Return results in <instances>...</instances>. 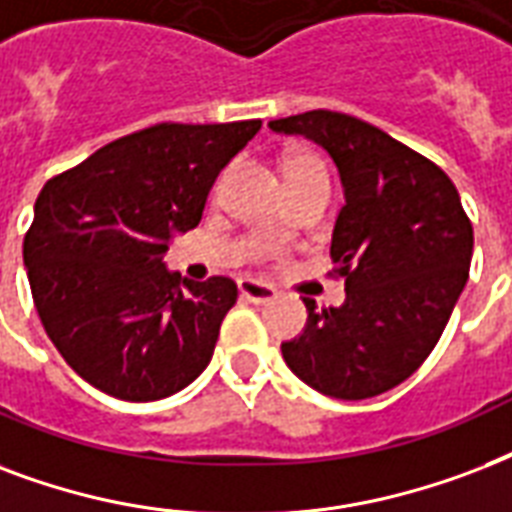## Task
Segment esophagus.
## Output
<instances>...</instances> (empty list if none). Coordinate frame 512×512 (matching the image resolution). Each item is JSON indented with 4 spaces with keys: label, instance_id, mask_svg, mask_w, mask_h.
<instances>
[{
    "label": "esophagus",
    "instance_id": "1",
    "mask_svg": "<svg viewBox=\"0 0 512 512\" xmlns=\"http://www.w3.org/2000/svg\"><path fill=\"white\" fill-rule=\"evenodd\" d=\"M237 288H240V293H243L248 301H253V304H267V301H272L277 296V291L272 285L259 283V280H253V277H240V280H237Z\"/></svg>",
    "mask_w": 512,
    "mask_h": 512
}]
</instances>
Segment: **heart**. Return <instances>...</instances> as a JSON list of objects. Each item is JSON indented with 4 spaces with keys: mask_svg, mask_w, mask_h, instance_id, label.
<instances>
[{
    "mask_svg": "<svg viewBox=\"0 0 512 512\" xmlns=\"http://www.w3.org/2000/svg\"><path fill=\"white\" fill-rule=\"evenodd\" d=\"M285 181L291 186V192L296 189H307V186H328V168L323 157L310 149H296V152H288L283 160ZM232 173V168H227L221 173V181ZM269 245H259V253H267Z\"/></svg>",
    "mask_w": 512,
    "mask_h": 512,
    "instance_id": "obj_1",
    "label": "heart"
}]
</instances>
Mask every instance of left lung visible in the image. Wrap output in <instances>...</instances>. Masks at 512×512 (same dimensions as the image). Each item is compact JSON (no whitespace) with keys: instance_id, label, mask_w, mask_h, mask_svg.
Segmentation results:
<instances>
[{"instance_id":"left-lung-1","label":"left lung","mask_w":512,"mask_h":512,"mask_svg":"<svg viewBox=\"0 0 512 512\" xmlns=\"http://www.w3.org/2000/svg\"><path fill=\"white\" fill-rule=\"evenodd\" d=\"M269 128L323 146L344 186L331 259L347 301L320 310L304 296L307 328L283 344L285 363L328 398L382 395L425 363L470 275L473 224L457 186L350 114L315 109Z\"/></svg>"}]
</instances>
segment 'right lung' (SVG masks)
<instances>
[{"label": "right lung", "instance_id": "right-lung-1", "mask_svg": "<svg viewBox=\"0 0 512 512\" xmlns=\"http://www.w3.org/2000/svg\"><path fill=\"white\" fill-rule=\"evenodd\" d=\"M259 128L160 122L42 186L23 264L50 342L85 382L146 403L211 363L235 280H181L162 259L170 237L200 224L216 176Z\"/></svg>", "mask_w": 512, "mask_h": 512}]
</instances>
